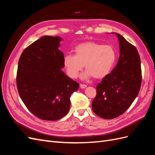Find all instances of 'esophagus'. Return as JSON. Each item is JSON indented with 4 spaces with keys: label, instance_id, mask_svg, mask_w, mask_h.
I'll use <instances>...</instances> for the list:
<instances>
[{
    "label": "esophagus",
    "instance_id": "esophagus-1",
    "mask_svg": "<svg viewBox=\"0 0 155 155\" xmlns=\"http://www.w3.org/2000/svg\"><path fill=\"white\" fill-rule=\"evenodd\" d=\"M80 87L81 88H86L87 87V85H85V84H80Z\"/></svg>",
    "mask_w": 155,
    "mask_h": 155
}]
</instances>
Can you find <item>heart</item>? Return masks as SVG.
<instances>
[{
    "label": "heart",
    "mask_w": 155,
    "mask_h": 155,
    "mask_svg": "<svg viewBox=\"0 0 155 155\" xmlns=\"http://www.w3.org/2000/svg\"><path fill=\"white\" fill-rule=\"evenodd\" d=\"M74 51L75 55L66 54L63 59L67 73L72 78L78 76L84 65L87 71L83 78L91 76L96 79L104 78L110 72L116 59L112 46L93 41L79 44L75 47Z\"/></svg>",
    "instance_id": "1"
}]
</instances>
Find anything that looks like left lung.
<instances>
[{
    "mask_svg": "<svg viewBox=\"0 0 155 155\" xmlns=\"http://www.w3.org/2000/svg\"><path fill=\"white\" fill-rule=\"evenodd\" d=\"M118 37L120 56L112 72L96 87L92 102L94 113L105 119H113L127 110L138 96L142 84V68L137 48L123 36Z\"/></svg>",
    "mask_w": 155,
    "mask_h": 155,
    "instance_id": "left-lung-1",
    "label": "left lung"
}]
</instances>
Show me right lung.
I'll list each match as a JSON object with an SVG mask.
<instances>
[{
  "label": "right lung",
  "instance_id": "1",
  "mask_svg": "<svg viewBox=\"0 0 155 155\" xmlns=\"http://www.w3.org/2000/svg\"><path fill=\"white\" fill-rule=\"evenodd\" d=\"M59 37L43 36L26 47L18 60V92L31 113L43 120L56 121L70 109L72 94L79 83L67 77Z\"/></svg>",
  "mask_w": 155,
  "mask_h": 155
}]
</instances>
